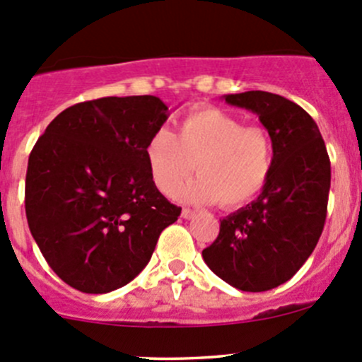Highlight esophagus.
I'll return each instance as SVG.
<instances>
[{"mask_svg":"<svg viewBox=\"0 0 362 362\" xmlns=\"http://www.w3.org/2000/svg\"><path fill=\"white\" fill-rule=\"evenodd\" d=\"M194 215H196V211L191 210V208H184V210H182V217L184 218H192Z\"/></svg>","mask_w":362,"mask_h":362,"instance_id":"34e87169","label":"esophagus"}]
</instances>
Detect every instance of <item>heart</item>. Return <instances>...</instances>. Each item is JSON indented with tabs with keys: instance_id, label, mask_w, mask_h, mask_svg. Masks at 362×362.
<instances>
[{
	"instance_id": "b5f03b06",
	"label": "heart",
	"mask_w": 362,
	"mask_h": 362,
	"mask_svg": "<svg viewBox=\"0 0 362 362\" xmlns=\"http://www.w3.org/2000/svg\"><path fill=\"white\" fill-rule=\"evenodd\" d=\"M145 160L152 182L173 196L194 168L199 177L189 185L196 202H218L238 208L257 198L273 171V141L261 126L221 108L189 112L178 120L177 134L156 127L145 141Z\"/></svg>"
}]
</instances>
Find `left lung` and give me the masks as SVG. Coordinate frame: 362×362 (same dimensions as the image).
Listing matches in <instances>:
<instances>
[{"mask_svg": "<svg viewBox=\"0 0 362 362\" xmlns=\"http://www.w3.org/2000/svg\"><path fill=\"white\" fill-rule=\"evenodd\" d=\"M226 101L257 113L275 160L259 198L222 218L203 259L229 286L262 293L293 279L315 249L326 222L331 163L315 120L294 101L264 90L228 94Z\"/></svg>", "mask_w": 362, "mask_h": 362, "instance_id": "8db88e82", "label": "left lung"}]
</instances>
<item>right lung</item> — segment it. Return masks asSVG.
<instances>
[{
  "label": "right lung",
  "mask_w": 362,
  "mask_h": 362,
  "mask_svg": "<svg viewBox=\"0 0 362 362\" xmlns=\"http://www.w3.org/2000/svg\"><path fill=\"white\" fill-rule=\"evenodd\" d=\"M168 115L156 96L83 101L61 112L33 147L29 231L73 289L105 294L129 284L180 215L152 182L144 152Z\"/></svg>",
  "instance_id": "obj_1"
}]
</instances>
